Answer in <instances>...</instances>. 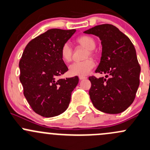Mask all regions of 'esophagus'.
I'll list each match as a JSON object with an SVG mask.
<instances>
[{"label": "esophagus", "mask_w": 150, "mask_h": 150, "mask_svg": "<svg viewBox=\"0 0 150 150\" xmlns=\"http://www.w3.org/2000/svg\"><path fill=\"white\" fill-rule=\"evenodd\" d=\"M79 79L80 80H83V79H87V77H86V76H79Z\"/></svg>", "instance_id": "34e87169"}]
</instances>
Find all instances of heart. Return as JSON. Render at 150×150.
I'll return each mask as SVG.
<instances>
[{
  "instance_id": "b5f03b06",
  "label": "heart",
  "mask_w": 150,
  "mask_h": 150,
  "mask_svg": "<svg viewBox=\"0 0 150 150\" xmlns=\"http://www.w3.org/2000/svg\"><path fill=\"white\" fill-rule=\"evenodd\" d=\"M76 42L79 46L84 47L87 50L85 58L90 56L94 55V50L96 47V41L93 38L89 35H81L76 39ZM73 50L68 43L63 45L60 50V56L62 60L66 63H69L72 59ZM95 62L93 59H87L81 62H76L69 66V72L71 76H84L90 73L94 68Z\"/></svg>"
}]
</instances>
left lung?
Wrapping results in <instances>:
<instances>
[{
    "label": "left lung",
    "instance_id": "1",
    "mask_svg": "<svg viewBox=\"0 0 150 150\" xmlns=\"http://www.w3.org/2000/svg\"><path fill=\"white\" fill-rule=\"evenodd\" d=\"M84 33L100 38L102 54L96 73L106 75L89 77L92 103L100 112L121 113L133 103L139 86L141 67L134 46L113 25H99Z\"/></svg>",
    "mask_w": 150,
    "mask_h": 150
}]
</instances>
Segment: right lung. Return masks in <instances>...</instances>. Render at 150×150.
I'll list each match as a JSON object with an SVG mask.
<instances>
[{
  "label": "right lung",
  "instance_id": "add662e5",
  "mask_svg": "<svg viewBox=\"0 0 150 150\" xmlns=\"http://www.w3.org/2000/svg\"><path fill=\"white\" fill-rule=\"evenodd\" d=\"M75 29H50L31 40L20 60V80L33 110L44 117L60 115L67 109L78 76L60 79L69 69L60 50Z\"/></svg>",
  "mask_w": 150,
  "mask_h": 150
}]
</instances>
